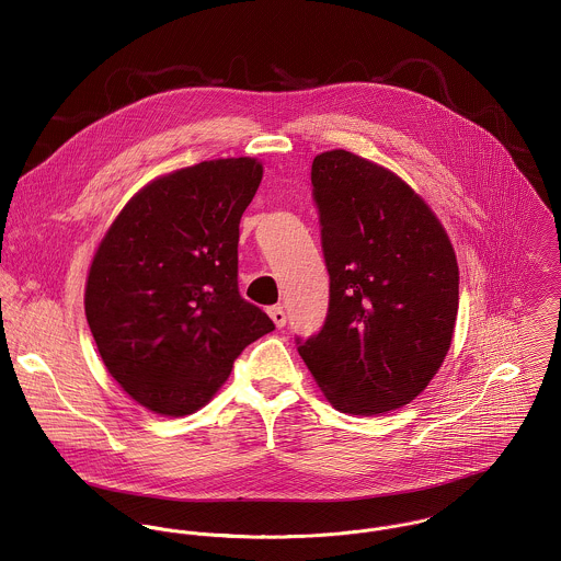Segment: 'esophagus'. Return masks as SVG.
<instances>
[{"label": "esophagus", "instance_id": "1", "mask_svg": "<svg viewBox=\"0 0 561 561\" xmlns=\"http://www.w3.org/2000/svg\"><path fill=\"white\" fill-rule=\"evenodd\" d=\"M267 313H270L272 321L276 323V328H283V325L287 323V316H285L283 307H270V309H267Z\"/></svg>", "mask_w": 561, "mask_h": 561}]
</instances>
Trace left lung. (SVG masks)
I'll return each instance as SVG.
<instances>
[{
	"instance_id": "1",
	"label": "left lung",
	"mask_w": 561,
	"mask_h": 561,
	"mask_svg": "<svg viewBox=\"0 0 561 561\" xmlns=\"http://www.w3.org/2000/svg\"><path fill=\"white\" fill-rule=\"evenodd\" d=\"M311 183L330 300L298 352L336 410H396L430 385L451 345L456 252L423 198L374 161L321 153Z\"/></svg>"
}]
</instances>
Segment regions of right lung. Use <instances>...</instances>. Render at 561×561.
Masks as SVG:
<instances>
[{"label": "right lung", "instance_id": "obj_1", "mask_svg": "<svg viewBox=\"0 0 561 561\" xmlns=\"http://www.w3.org/2000/svg\"><path fill=\"white\" fill-rule=\"evenodd\" d=\"M263 176L250 158L156 179L118 214L92 259L85 320L112 378L145 408L183 416L274 330L240 296L241 214Z\"/></svg>", "mask_w": 561, "mask_h": 561}]
</instances>
